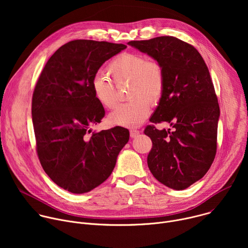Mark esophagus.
<instances>
[{
  "instance_id": "esophagus-1",
  "label": "esophagus",
  "mask_w": 248,
  "mask_h": 248,
  "mask_svg": "<svg viewBox=\"0 0 248 248\" xmlns=\"http://www.w3.org/2000/svg\"><path fill=\"white\" fill-rule=\"evenodd\" d=\"M129 133H130V137L134 138V137H136L140 133V131L137 130V129H132V130L129 131Z\"/></svg>"
}]
</instances>
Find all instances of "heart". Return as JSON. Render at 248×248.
Here are the masks:
<instances>
[{"label": "heart", "instance_id": "heart-1", "mask_svg": "<svg viewBox=\"0 0 248 248\" xmlns=\"http://www.w3.org/2000/svg\"><path fill=\"white\" fill-rule=\"evenodd\" d=\"M108 72L117 85L128 82L127 95L131 99L119 105L108 116L111 124L137 127L150 113V103L157 104L165 89V73L162 64L147 60L143 55L123 53L108 66ZM94 98L107 109L117 104V91L113 82L103 74L96 75L91 82Z\"/></svg>", "mask_w": 248, "mask_h": 248}]
</instances>
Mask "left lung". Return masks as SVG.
<instances>
[{"mask_svg": "<svg viewBox=\"0 0 248 248\" xmlns=\"http://www.w3.org/2000/svg\"><path fill=\"white\" fill-rule=\"evenodd\" d=\"M127 44L164 68V93L150 122H166L171 130L145 128L153 143L147 164L161 184L184 190L203 178L216 155L220 108L209 69L193 46L172 36Z\"/></svg>", "mask_w": 248, "mask_h": 248, "instance_id": "obj_1", "label": "left lung"}]
</instances>
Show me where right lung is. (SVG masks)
<instances>
[{
  "label": "right lung",
  "instance_id": "obj_1",
  "mask_svg": "<svg viewBox=\"0 0 248 248\" xmlns=\"http://www.w3.org/2000/svg\"><path fill=\"white\" fill-rule=\"evenodd\" d=\"M126 48L105 41L74 40L48 60L32 97L37 154L45 172L60 187L88 192L111 175L129 131L116 126L91 132L101 123L103 106L91 82L101 65Z\"/></svg>",
  "mask_w": 248,
  "mask_h": 248
}]
</instances>
